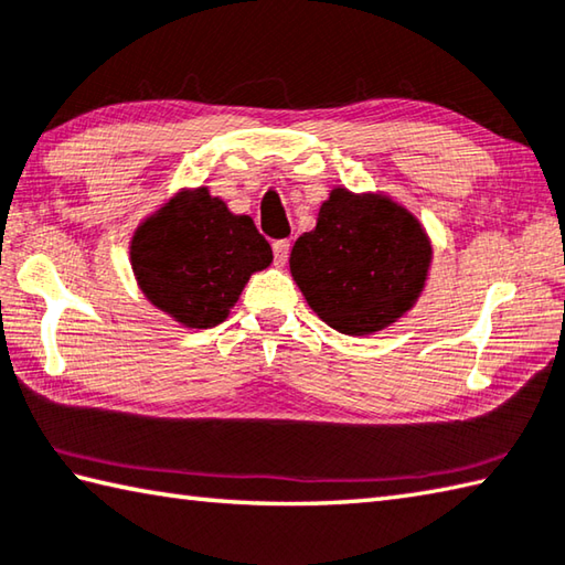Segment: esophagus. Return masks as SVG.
<instances>
[{"label": "esophagus", "mask_w": 565, "mask_h": 565, "mask_svg": "<svg viewBox=\"0 0 565 565\" xmlns=\"http://www.w3.org/2000/svg\"><path fill=\"white\" fill-rule=\"evenodd\" d=\"M273 255H275V265L282 268L287 263V255H290V241H275L273 243Z\"/></svg>", "instance_id": "1"}]
</instances>
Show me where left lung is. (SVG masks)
Segmentation results:
<instances>
[{"instance_id":"1","label":"left lung","mask_w":565,"mask_h":565,"mask_svg":"<svg viewBox=\"0 0 565 565\" xmlns=\"http://www.w3.org/2000/svg\"><path fill=\"white\" fill-rule=\"evenodd\" d=\"M433 246L423 223L381 191L334 186L317 226L295 241L292 280L312 312L349 337L406 317L428 282Z\"/></svg>"}]
</instances>
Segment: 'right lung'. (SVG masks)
<instances>
[{"label": "right lung", "mask_w": 565, "mask_h": 565, "mask_svg": "<svg viewBox=\"0 0 565 565\" xmlns=\"http://www.w3.org/2000/svg\"><path fill=\"white\" fill-rule=\"evenodd\" d=\"M273 248L250 216L233 214L209 186L179 189L130 238L137 287L154 310L186 329L223 322Z\"/></svg>", "instance_id": "right-lung-1"}]
</instances>
